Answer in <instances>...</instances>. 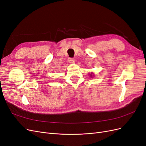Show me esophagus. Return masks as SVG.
Returning <instances> with one entry per match:
<instances>
[{
  "label": "esophagus",
  "mask_w": 146,
  "mask_h": 146,
  "mask_svg": "<svg viewBox=\"0 0 146 146\" xmlns=\"http://www.w3.org/2000/svg\"><path fill=\"white\" fill-rule=\"evenodd\" d=\"M68 61H69V62L72 63H74V61H75V60L74 58H68Z\"/></svg>",
  "instance_id": "1"
}]
</instances>
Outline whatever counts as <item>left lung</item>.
Here are the masks:
<instances>
[{"instance_id":"8db88e82","label":"left lung","mask_w":146,"mask_h":146,"mask_svg":"<svg viewBox=\"0 0 146 146\" xmlns=\"http://www.w3.org/2000/svg\"><path fill=\"white\" fill-rule=\"evenodd\" d=\"M92 73H91V74H90V77H92Z\"/></svg>"}]
</instances>
